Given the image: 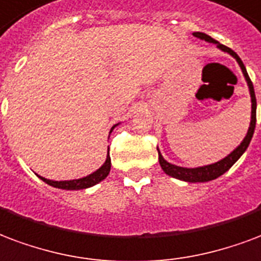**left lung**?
Listing matches in <instances>:
<instances>
[{"label": "left lung", "instance_id": "8db88e82", "mask_svg": "<svg viewBox=\"0 0 261 261\" xmlns=\"http://www.w3.org/2000/svg\"><path fill=\"white\" fill-rule=\"evenodd\" d=\"M192 34H194V37L199 38V40H203V41L210 42V44H216L219 49L229 54L235 61L238 62L239 67H241V70H242V74H244L245 80H246V84H248L249 94H250V102H252L250 124H249L246 136H245V138L242 140V142H241L231 153H228L225 158H223V159L219 160V162H216V163H212V165L206 166H199V167H182V166H177L173 165V163H169V162L162 156L159 148H158L160 167H162V170L165 171L166 174L170 175V177H173V178L181 179V181H187V182H207V181H212V179L219 178L220 175H223L225 171H228V170L235 165V162H237L241 156L244 155L245 150L248 149L249 144H250V141H252V137H253L254 127H256V95H254L253 84H252L250 79H249L248 71H246V67H245L244 62L241 61V58H239L231 48L225 47L223 44H220L219 41H216L214 38H212L210 36H207V34H204V33L195 32L192 33Z\"/></svg>", "mask_w": 261, "mask_h": 261}]
</instances>
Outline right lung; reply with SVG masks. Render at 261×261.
<instances>
[{
  "instance_id": "right-lung-1",
  "label": "right lung",
  "mask_w": 261,
  "mask_h": 261,
  "mask_svg": "<svg viewBox=\"0 0 261 261\" xmlns=\"http://www.w3.org/2000/svg\"><path fill=\"white\" fill-rule=\"evenodd\" d=\"M120 124V123H117L111 128L109 131V134H111L112 131L115 127ZM111 156H109V148H108V155H106V160L105 163L99 167L98 170H95L94 173L91 174L86 175V177H82V178H76V179H65V181H55V179H48L45 177H41V175H38V178H41L44 182H47L48 185H51L54 188H59V190H66V191H77V190H86V188H91L94 185L99 184L102 179H105L109 174V171H111Z\"/></svg>"
}]
</instances>
